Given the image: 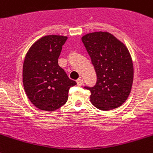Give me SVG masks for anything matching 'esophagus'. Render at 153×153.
I'll return each instance as SVG.
<instances>
[{
    "label": "esophagus",
    "instance_id": "esophagus-1",
    "mask_svg": "<svg viewBox=\"0 0 153 153\" xmlns=\"http://www.w3.org/2000/svg\"><path fill=\"white\" fill-rule=\"evenodd\" d=\"M77 84H78V85H82L83 84V79H82V78H79V79H77Z\"/></svg>",
    "mask_w": 153,
    "mask_h": 153
}]
</instances>
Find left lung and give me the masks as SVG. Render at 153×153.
Masks as SVG:
<instances>
[{"instance_id":"8db88e82","label":"left lung","mask_w":153,"mask_h":153,"mask_svg":"<svg viewBox=\"0 0 153 153\" xmlns=\"http://www.w3.org/2000/svg\"><path fill=\"white\" fill-rule=\"evenodd\" d=\"M94 66L97 82L90 101L101 110L117 108L127 100L131 90L134 68L128 48L111 33L95 32L82 37Z\"/></svg>"}]
</instances>
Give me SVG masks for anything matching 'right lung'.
Listing matches in <instances>:
<instances>
[{
    "label": "right lung",
    "instance_id": "right-lung-1",
    "mask_svg": "<svg viewBox=\"0 0 153 153\" xmlns=\"http://www.w3.org/2000/svg\"><path fill=\"white\" fill-rule=\"evenodd\" d=\"M68 37L45 36L29 48L23 63L22 82L28 98L36 107L54 111L66 103L69 88L77 84L58 65Z\"/></svg>",
    "mask_w": 153,
    "mask_h": 153
}]
</instances>
